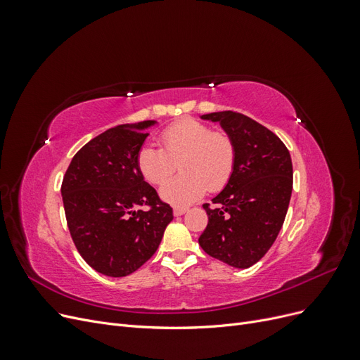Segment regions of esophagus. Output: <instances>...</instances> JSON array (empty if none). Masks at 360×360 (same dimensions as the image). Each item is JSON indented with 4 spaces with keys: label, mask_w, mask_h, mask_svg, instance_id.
<instances>
[{
    "label": "esophagus",
    "mask_w": 360,
    "mask_h": 360,
    "mask_svg": "<svg viewBox=\"0 0 360 360\" xmlns=\"http://www.w3.org/2000/svg\"><path fill=\"white\" fill-rule=\"evenodd\" d=\"M188 212V207H174V216H181V214H184Z\"/></svg>",
    "instance_id": "esophagus-1"
}]
</instances>
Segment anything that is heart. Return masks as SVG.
<instances>
[{
	"label": "heart",
	"instance_id": "b5f03b06",
	"mask_svg": "<svg viewBox=\"0 0 360 360\" xmlns=\"http://www.w3.org/2000/svg\"><path fill=\"white\" fill-rule=\"evenodd\" d=\"M160 146L141 147L136 168L146 181L160 184L181 162L184 174L162 184L159 193L163 201L191 204L207 189H221L231 177L236 162L233 139L224 132H212L197 120H183L167 127L160 135Z\"/></svg>",
	"mask_w": 360,
	"mask_h": 360
}]
</instances>
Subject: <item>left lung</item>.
Masks as SVG:
<instances>
[{
    "instance_id": "left-lung-1",
    "label": "left lung",
    "mask_w": 360,
    "mask_h": 360,
    "mask_svg": "<svg viewBox=\"0 0 360 360\" xmlns=\"http://www.w3.org/2000/svg\"><path fill=\"white\" fill-rule=\"evenodd\" d=\"M219 123L233 139L236 162L230 180L216 195L198 243L210 257L248 269L266 255L284 224L292 191V163L284 143L270 130L233 111L201 115Z\"/></svg>"
}]
</instances>
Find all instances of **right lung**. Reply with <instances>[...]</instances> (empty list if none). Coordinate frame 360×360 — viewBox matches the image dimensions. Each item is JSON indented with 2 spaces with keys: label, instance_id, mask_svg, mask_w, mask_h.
<instances>
[{
  "label": "right lung",
  "instance_id": "right-lung-1",
  "mask_svg": "<svg viewBox=\"0 0 360 360\" xmlns=\"http://www.w3.org/2000/svg\"><path fill=\"white\" fill-rule=\"evenodd\" d=\"M156 124L148 120L108 129L75 155L63 179L73 243L102 275L134 274L156 252L174 217L136 168L138 151ZM141 205L150 210L139 211Z\"/></svg>",
  "mask_w": 360,
  "mask_h": 360
}]
</instances>
